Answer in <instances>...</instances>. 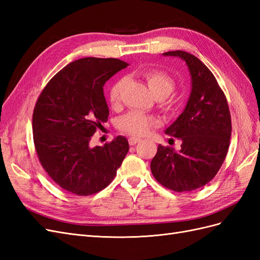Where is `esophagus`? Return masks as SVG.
<instances>
[{
  "label": "esophagus",
  "mask_w": 260,
  "mask_h": 260,
  "mask_svg": "<svg viewBox=\"0 0 260 260\" xmlns=\"http://www.w3.org/2000/svg\"><path fill=\"white\" fill-rule=\"evenodd\" d=\"M140 139H137V138H130L129 139V144L130 145H136L137 143H139L140 142Z\"/></svg>",
  "instance_id": "1"
}]
</instances>
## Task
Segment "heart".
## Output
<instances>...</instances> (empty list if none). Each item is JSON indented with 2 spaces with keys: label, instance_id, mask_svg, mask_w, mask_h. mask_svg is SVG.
Listing matches in <instances>:
<instances>
[{
  "label": "heart",
  "instance_id": "b5f03b06",
  "mask_svg": "<svg viewBox=\"0 0 260 260\" xmlns=\"http://www.w3.org/2000/svg\"><path fill=\"white\" fill-rule=\"evenodd\" d=\"M143 77L154 98L158 100L159 104L165 109L171 111L175 107V101L169 96L174 92L176 86L174 79L167 74L158 72V70H146L143 73ZM123 83L124 80L119 79L112 85L111 90H109L108 98L113 105L117 104L119 101ZM156 124L157 120L153 116L140 112H130L120 117V119L118 120L119 129L132 137H142L147 135Z\"/></svg>",
  "mask_w": 260,
  "mask_h": 260
}]
</instances>
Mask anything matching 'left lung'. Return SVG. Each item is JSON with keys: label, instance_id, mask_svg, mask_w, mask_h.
Segmentation results:
<instances>
[{"label": "left lung", "instance_id": "8db88e82", "mask_svg": "<svg viewBox=\"0 0 260 260\" xmlns=\"http://www.w3.org/2000/svg\"><path fill=\"white\" fill-rule=\"evenodd\" d=\"M162 55L185 61L192 88L182 114L165 130L182 142L180 151L158 145L151 170L165 187L191 192L207 184L223 164L231 138L230 111L216 78L198 57L183 51Z\"/></svg>", "mask_w": 260, "mask_h": 260}]
</instances>
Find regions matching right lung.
Segmentation results:
<instances>
[{"label":"right lung","mask_w":260,"mask_h":260,"mask_svg":"<svg viewBox=\"0 0 260 260\" xmlns=\"http://www.w3.org/2000/svg\"><path fill=\"white\" fill-rule=\"evenodd\" d=\"M127 66L117 58L77 59L52 78L37 101L32 116L37 155L51 179L69 193L86 196L103 190L129 151L122 136L103 146H90L109 115L103 86Z\"/></svg>","instance_id":"right-lung-1"}]
</instances>
